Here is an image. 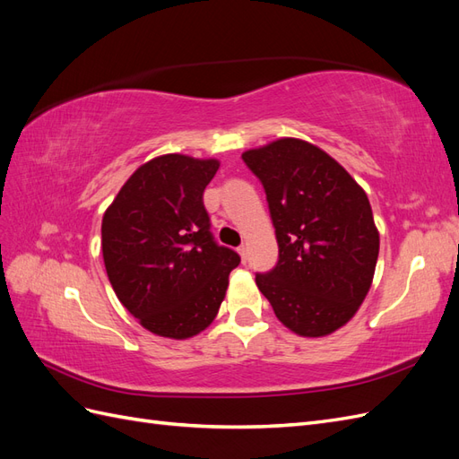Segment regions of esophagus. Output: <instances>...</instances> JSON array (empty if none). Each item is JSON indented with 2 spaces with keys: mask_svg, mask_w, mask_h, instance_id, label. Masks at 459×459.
Listing matches in <instances>:
<instances>
[{
  "mask_svg": "<svg viewBox=\"0 0 459 459\" xmlns=\"http://www.w3.org/2000/svg\"><path fill=\"white\" fill-rule=\"evenodd\" d=\"M238 251H239L241 258H243V260H247V247H245V245H241V247L238 248Z\"/></svg>",
  "mask_w": 459,
  "mask_h": 459,
  "instance_id": "34e87169",
  "label": "esophagus"
}]
</instances>
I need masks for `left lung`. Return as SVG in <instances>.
Returning a JSON list of instances; mask_svg holds the SVG:
<instances>
[{
    "label": "left lung",
    "instance_id": "1",
    "mask_svg": "<svg viewBox=\"0 0 459 459\" xmlns=\"http://www.w3.org/2000/svg\"><path fill=\"white\" fill-rule=\"evenodd\" d=\"M260 179L280 260L256 285L280 322L300 337H325L364 302L379 256L366 191L319 147L281 137L243 152Z\"/></svg>",
    "mask_w": 459,
    "mask_h": 459
}]
</instances>
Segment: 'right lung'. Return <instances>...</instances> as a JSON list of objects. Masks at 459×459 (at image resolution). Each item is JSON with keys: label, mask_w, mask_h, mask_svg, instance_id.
<instances>
[{"label": "right lung", "mask_w": 459, "mask_h": 459, "mask_svg": "<svg viewBox=\"0 0 459 459\" xmlns=\"http://www.w3.org/2000/svg\"><path fill=\"white\" fill-rule=\"evenodd\" d=\"M220 162L162 155L142 164L103 214L101 248L118 300L147 331L189 339L214 322L239 255L220 247L203 204Z\"/></svg>", "instance_id": "1"}]
</instances>
